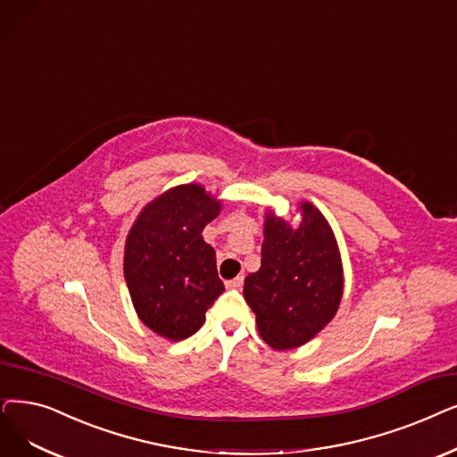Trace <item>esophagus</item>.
Instances as JSON below:
<instances>
[{
    "label": "esophagus",
    "mask_w": 457,
    "mask_h": 457,
    "mask_svg": "<svg viewBox=\"0 0 457 457\" xmlns=\"http://www.w3.org/2000/svg\"><path fill=\"white\" fill-rule=\"evenodd\" d=\"M243 284H245V276H237V278H233V280L226 282V286H228L229 289H241Z\"/></svg>",
    "instance_id": "esophagus-1"
}]
</instances>
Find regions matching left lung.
<instances>
[{
	"label": "left lung",
	"instance_id": "8db88e82",
	"mask_svg": "<svg viewBox=\"0 0 457 457\" xmlns=\"http://www.w3.org/2000/svg\"><path fill=\"white\" fill-rule=\"evenodd\" d=\"M301 207L299 228L267 214L262 267L246 276L243 291L260 336L278 351L312 340L334 317L344 291L340 252L328 222L312 204Z\"/></svg>",
	"mask_w": 457,
	"mask_h": 457
}]
</instances>
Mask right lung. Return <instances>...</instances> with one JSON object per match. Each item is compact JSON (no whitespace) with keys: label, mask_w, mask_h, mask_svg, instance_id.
Here are the masks:
<instances>
[{"label":"right lung","mask_w":457,"mask_h":457,"mask_svg":"<svg viewBox=\"0 0 457 457\" xmlns=\"http://www.w3.org/2000/svg\"><path fill=\"white\" fill-rule=\"evenodd\" d=\"M220 204L200 185L175 187L151 202L132 226L125 246V280L145 327L179 342L205 321L224 293L216 253L202 237Z\"/></svg>","instance_id":"add662e5"}]
</instances>
